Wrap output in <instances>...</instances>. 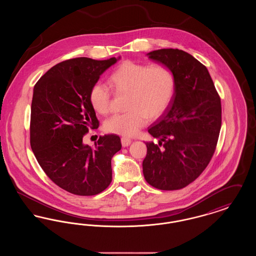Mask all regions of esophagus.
Masks as SVG:
<instances>
[{"label":"esophagus","mask_w":256,"mask_h":256,"mask_svg":"<svg viewBox=\"0 0 256 256\" xmlns=\"http://www.w3.org/2000/svg\"><path fill=\"white\" fill-rule=\"evenodd\" d=\"M121 143H122V146H130L132 144V139L126 138V137H122L121 138Z\"/></svg>","instance_id":"1"}]
</instances>
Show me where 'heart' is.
<instances>
[{"label": "heart", "instance_id": "heart-1", "mask_svg": "<svg viewBox=\"0 0 256 256\" xmlns=\"http://www.w3.org/2000/svg\"><path fill=\"white\" fill-rule=\"evenodd\" d=\"M108 80L115 94L128 96L124 104L128 111L111 116L104 128L128 137L137 134L148 119L161 117L169 108L176 90L172 71L162 64L126 61L110 74ZM89 100L97 113L106 115L111 110L112 92L108 86L97 82L89 91Z\"/></svg>", "mask_w": 256, "mask_h": 256}]
</instances>
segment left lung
<instances>
[{"label": "left lung", "instance_id": "8db88e82", "mask_svg": "<svg viewBox=\"0 0 256 256\" xmlns=\"http://www.w3.org/2000/svg\"><path fill=\"white\" fill-rule=\"evenodd\" d=\"M148 58L169 67L176 90L169 108L148 128L143 174L160 190H180L196 180L212 158L222 126L220 98L206 67L188 52L161 49Z\"/></svg>", "mask_w": 256, "mask_h": 256}]
</instances>
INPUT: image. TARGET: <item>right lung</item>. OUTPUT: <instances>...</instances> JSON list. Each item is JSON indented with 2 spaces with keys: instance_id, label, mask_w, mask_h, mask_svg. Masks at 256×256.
<instances>
[{
  "instance_id": "right-lung-1",
  "label": "right lung",
  "mask_w": 256,
  "mask_h": 256,
  "mask_svg": "<svg viewBox=\"0 0 256 256\" xmlns=\"http://www.w3.org/2000/svg\"><path fill=\"white\" fill-rule=\"evenodd\" d=\"M116 58H78L52 67L34 89L30 140L37 162L50 180L76 196L102 192L112 180L111 158L121 150L116 134L100 136L95 146L84 145L89 128L98 121L89 91Z\"/></svg>"
}]
</instances>
